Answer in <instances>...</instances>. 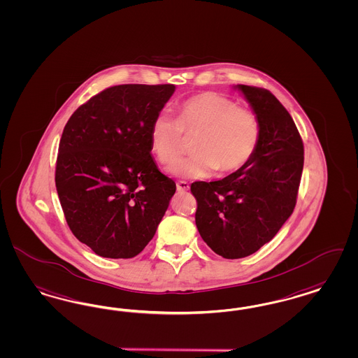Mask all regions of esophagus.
<instances>
[{
	"label": "esophagus",
	"mask_w": 358,
	"mask_h": 358,
	"mask_svg": "<svg viewBox=\"0 0 358 358\" xmlns=\"http://www.w3.org/2000/svg\"><path fill=\"white\" fill-rule=\"evenodd\" d=\"M176 188H178V191H188V188H189V185L187 182H183V180H180V182H178L176 183Z\"/></svg>",
	"instance_id": "esophagus-1"
}]
</instances>
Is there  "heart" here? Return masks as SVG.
I'll list each match as a JSON object with an SVG mask.
<instances>
[{"instance_id": "1", "label": "heart", "mask_w": 358, "mask_h": 358, "mask_svg": "<svg viewBox=\"0 0 358 358\" xmlns=\"http://www.w3.org/2000/svg\"><path fill=\"white\" fill-rule=\"evenodd\" d=\"M257 115L238 107L223 94L204 92L185 101L178 120L160 113L150 129V146L162 166L169 167L184 153V136H196L194 155L178 165L171 173L200 179L216 170L229 175L243 170L255 157L260 143Z\"/></svg>"}]
</instances>
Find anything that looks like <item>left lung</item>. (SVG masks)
<instances>
[{
    "instance_id": "left-lung-1",
    "label": "left lung",
    "mask_w": 358,
    "mask_h": 358,
    "mask_svg": "<svg viewBox=\"0 0 358 358\" xmlns=\"http://www.w3.org/2000/svg\"><path fill=\"white\" fill-rule=\"evenodd\" d=\"M260 122V143L251 162L215 182H195V222L212 251L241 259L259 251L287 222L296 206L304 145L291 114L262 87L238 85Z\"/></svg>"
}]
</instances>
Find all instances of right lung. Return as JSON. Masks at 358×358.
Instances as JSON below:
<instances>
[{
  "label": "right lung",
  "instance_id": "right-lung-1",
  "mask_svg": "<svg viewBox=\"0 0 358 358\" xmlns=\"http://www.w3.org/2000/svg\"><path fill=\"white\" fill-rule=\"evenodd\" d=\"M173 85H118L78 107L59 141L55 187L67 225L108 259H131L154 238L176 189L151 157L152 120Z\"/></svg>",
  "mask_w": 358,
  "mask_h": 358
}]
</instances>
